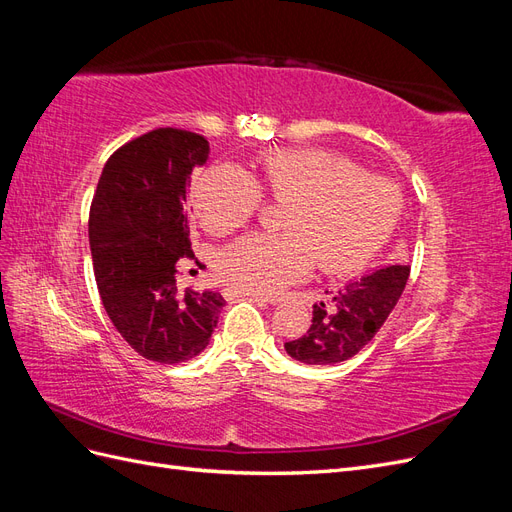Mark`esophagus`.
Returning a JSON list of instances; mask_svg holds the SVG:
<instances>
[{
  "label": "esophagus",
  "mask_w": 512,
  "mask_h": 512,
  "mask_svg": "<svg viewBox=\"0 0 512 512\" xmlns=\"http://www.w3.org/2000/svg\"><path fill=\"white\" fill-rule=\"evenodd\" d=\"M224 294H226V297H247V299H252V301H256L260 305L273 303V299H269V297H262V294H258V292H250V290H243V288H237V286L226 288Z\"/></svg>",
  "instance_id": "obj_1"
}]
</instances>
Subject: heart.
<instances>
[{
    "label": "heart",
    "instance_id": "heart-1",
    "mask_svg": "<svg viewBox=\"0 0 512 512\" xmlns=\"http://www.w3.org/2000/svg\"><path fill=\"white\" fill-rule=\"evenodd\" d=\"M254 181L232 166H211L192 188V203L213 235H228L252 222L262 209V192L284 211L286 235L254 232L228 245L220 273L232 286L277 294L320 269L350 275L367 267L401 215L397 185L365 175L350 158L329 149H277L258 162Z\"/></svg>",
    "mask_w": 512,
    "mask_h": 512
}]
</instances>
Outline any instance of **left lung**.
I'll use <instances>...</instances> for the list:
<instances>
[{"instance_id": "left-lung-1", "label": "left lung", "mask_w": 512, "mask_h": 512, "mask_svg": "<svg viewBox=\"0 0 512 512\" xmlns=\"http://www.w3.org/2000/svg\"><path fill=\"white\" fill-rule=\"evenodd\" d=\"M408 277V265H389L352 280L333 294L331 303L314 305L307 333L286 342V352L305 365H335L352 359L389 318Z\"/></svg>"}]
</instances>
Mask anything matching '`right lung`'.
<instances>
[{"instance_id":"right-lung-1","label":"right lung","mask_w":512,"mask_h":512,"mask_svg":"<svg viewBox=\"0 0 512 512\" xmlns=\"http://www.w3.org/2000/svg\"><path fill=\"white\" fill-rule=\"evenodd\" d=\"M205 136L158 128L119 147L89 209V243L102 305L147 361L185 363L203 352L224 307L220 292L177 288V262L194 258L185 207Z\"/></svg>"}]
</instances>
